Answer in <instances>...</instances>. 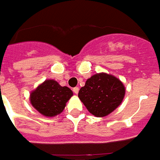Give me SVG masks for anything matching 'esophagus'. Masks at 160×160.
I'll list each match as a JSON object with an SVG mask.
<instances>
[{
    "mask_svg": "<svg viewBox=\"0 0 160 160\" xmlns=\"http://www.w3.org/2000/svg\"><path fill=\"white\" fill-rule=\"evenodd\" d=\"M73 92H74L75 94H78V92H79V88H78V87H75V88H73Z\"/></svg>",
    "mask_w": 160,
    "mask_h": 160,
    "instance_id": "esophagus-1",
    "label": "esophagus"
}]
</instances>
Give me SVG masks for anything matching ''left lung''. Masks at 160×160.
<instances>
[{
  "label": "left lung",
  "instance_id": "obj_1",
  "mask_svg": "<svg viewBox=\"0 0 160 160\" xmlns=\"http://www.w3.org/2000/svg\"><path fill=\"white\" fill-rule=\"evenodd\" d=\"M125 87L112 75L100 73L92 76L82 87L78 97L89 113L96 117H103L112 113L122 103Z\"/></svg>",
  "mask_w": 160,
  "mask_h": 160
}]
</instances>
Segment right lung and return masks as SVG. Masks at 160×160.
I'll list each match as a JSON object with an SVG mask.
<instances>
[{"mask_svg":"<svg viewBox=\"0 0 160 160\" xmlns=\"http://www.w3.org/2000/svg\"><path fill=\"white\" fill-rule=\"evenodd\" d=\"M73 95L71 89L60 86L54 80H46L31 93L32 105L43 115L52 117L64 110Z\"/></svg>","mask_w":160,"mask_h":160,"instance_id":"obj_1","label":"right lung"}]
</instances>
